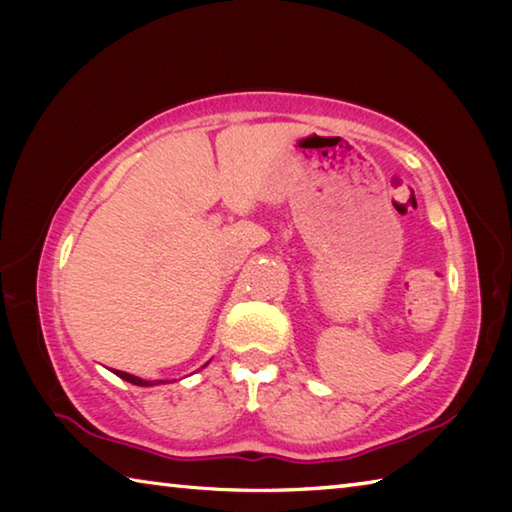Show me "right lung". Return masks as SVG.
<instances>
[{"mask_svg": "<svg viewBox=\"0 0 512 512\" xmlns=\"http://www.w3.org/2000/svg\"><path fill=\"white\" fill-rule=\"evenodd\" d=\"M115 375L121 377L124 381H131V384H135V386H158V384H167V381H146V379H140V377H135V375H128V372H124V370H115Z\"/></svg>", "mask_w": 512, "mask_h": 512, "instance_id": "right-lung-1", "label": "right lung"}]
</instances>
